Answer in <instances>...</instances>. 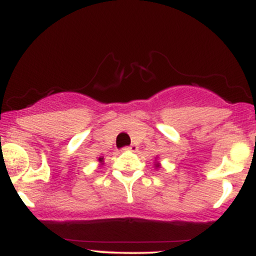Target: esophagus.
<instances>
[{"mask_svg": "<svg viewBox=\"0 0 256 256\" xmlns=\"http://www.w3.org/2000/svg\"><path fill=\"white\" fill-rule=\"evenodd\" d=\"M137 148H138V146H137L136 144H131V146H125V148H124V150L136 152V150H137Z\"/></svg>", "mask_w": 256, "mask_h": 256, "instance_id": "1", "label": "esophagus"}]
</instances>
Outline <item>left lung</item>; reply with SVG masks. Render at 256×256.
<instances>
[{"label": "left lung", "mask_w": 256, "mask_h": 256, "mask_svg": "<svg viewBox=\"0 0 256 256\" xmlns=\"http://www.w3.org/2000/svg\"><path fill=\"white\" fill-rule=\"evenodd\" d=\"M156 167H158V166H156Z\"/></svg>", "instance_id": "1"}]
</instances>
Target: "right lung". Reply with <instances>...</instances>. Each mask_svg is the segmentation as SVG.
Returning <instances> with one entry per match:
<instances>
[{"label": "right lung", "mask_w": 256, "mask_h": 256, "mask_svg": "<svg viewBox=\"0 0 256 256\" xmlns=\"http://www.w3.org/2000/svg\"><path fill=\"white\" fill-rule=\"evenodd\" d=\"M98 160H100V161H101V162H102V161H104V158H98Z\"/></svg>", "instance_id": "1"}]
</instances>
